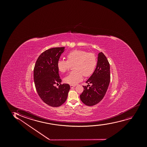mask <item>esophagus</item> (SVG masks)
I'll list each match as a JSON object with an SVG mask.
<instances>
[{"instance_id":"obj_1","label":"esophagus","mask_w":147,"mask_h":147,"mask_svg":"<svg viewBox=\"0 0 147 147\" xmlns=\"http://www.w3.org/2000/svg\"><path fill=\"white\" fill-rule=\"evenodd\" d=\"M70 87H71V88H74V87H76V85H70Z\"/></svg>"}]
</instances>
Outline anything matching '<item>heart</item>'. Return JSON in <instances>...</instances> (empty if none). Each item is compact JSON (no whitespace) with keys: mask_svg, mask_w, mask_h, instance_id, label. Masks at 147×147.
I'll use <instances>...</instances> for the list:
<instances>
[{"mask_svg":"<svg viewBox=\"0 0 147 147\" xmlns=\"http://www.w3.org/2000/svg\"><path fill=\"white\" fill-rule=\"evenodd\" d=\"M67 60L58 61L57 67L62 73H65L74 65V71H71L64 79L65 82L76 85L82 80L83 76L88 77L94 71L97 59L94 53H88L82 50H74L67 55Z\"/></svg>","mask_w":147,"mask_h":147,"instance_id":"obj_1","label":"heart"}]
</instances>
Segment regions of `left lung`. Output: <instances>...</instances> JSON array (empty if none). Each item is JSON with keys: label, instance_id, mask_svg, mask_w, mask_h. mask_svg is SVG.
<instances>
[{"label": "left lung", "instance_id": "left-lung-1", "mask_svg": "<svg viewBox=\"0 0 147 147\" xmlns=\"http://www.w3.org/2000/svg\"><path fill=\"white\" fill-rule=\"evenodd\" d=\"M110 81V64L103 53L98 54L96 68L86 81L91 86H83L84 90L80 95L83 103L87 106H93L102 100L106 94Z\"/></svg>", "mask_w": 147, "mask_h": 147}]
</instances>
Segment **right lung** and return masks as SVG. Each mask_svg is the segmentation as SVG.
Returning <instances> with one entry per match:
<instances>
[{
    "instance_id": "obj_1",
    "label": "right lung",
    "mask_w": 147,
    "mask_h": 147,
    "mask_svg": "<svg viewBox=\"0 0 147 147\" xmlns=\"http://www.w3.org/2000/svg\"><path fill=\"white\" fill-rule=\"evenodd\" d=\"M64 47L47 49L39 56L34 68L36 89L41 100L52 107H59L66 101L70 89L68 84H61L57 62ZM60 84L58 88L56 84Z\"/></svg>"
}]
</instances>
